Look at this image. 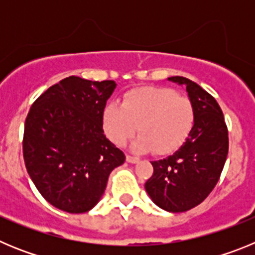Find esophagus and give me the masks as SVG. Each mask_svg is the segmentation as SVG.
Instances as JSON below:
<instances>
[{
	"label": "esophagus",
	"mask_w": 255,
	"mask_h": 255,
	"mask_svg": "<svg viewBox=\"0 0 255 255\" xmlns=\"http://www.w3.org/2000/svg\"><path fill=\"white\" fill-rule=\"evenodd\" d=\"M126 161L129 162V163H138L139 158L138 157H134V155H126Z\"/></svg>",
	"instance_id": "34e87169"
}]
</instances>
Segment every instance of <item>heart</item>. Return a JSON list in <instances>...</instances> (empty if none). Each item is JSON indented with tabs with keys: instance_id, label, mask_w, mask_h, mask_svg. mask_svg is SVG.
I'll use <instances>...</instances> for the list:
<instances>
[{
	"instance_id": "obj_1",
	"label": "heart",
	"mask_w": 255,
	"mask_h": 255,
	"mask_svg": "<svg viewBox=\"0 0 255 255\" xmlns=\"http://www.w3.org/2000/svg\"><path fill=\"white\" fill-rule=\"evenodd\" d=\"M194 105L188 97L163 87L134 88L125 93L121 106L105 108L103 123L108 138L123 145L138 126L139 135L132 148L167 154L179 148L194 125Z\"/></svg>"
}]
</instances>
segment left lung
<instances>
[{"instance_id":"left-lung-1","label":"left lung","mask_w":255,"mask_h":255,"mask_svg":"<svg viewBox=\"0 0 255 255\" xmlns=\"http://www.w3.org/2000/svg\"><path fill=\"white\" fill-rule=\"evenodd\" d=\"M168 80L186 88L194 125L176 152L152 162L145 190L159 208L176 213L197 207L213 190L229 153V132L222 110L208 92L184 76Z\"/></svg>"}]
</instances>
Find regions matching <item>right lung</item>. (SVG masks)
I'll use <instances>...</instances> for the list:
<instances>
[{
	"mask_svg": "<svg viewBox=\"0 0 255 255\" xmlns=\"http://www.w3.org/2000/svg\"><path fill=\"white\" fill-rule=\"evenodd\" d=\"M115 88L114 80L69 76L31 105L22 139L25 167L40 195L61 211H91L111 171L125 162L103 132V111Z\"/></svg>",
	"mask_w": 255,
	"mask_h": 255,
	"instance_id": "add662e5",
	"label": "right lung"
}]
</instances>
